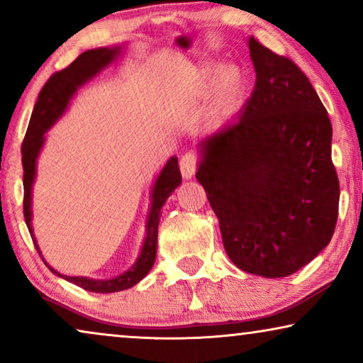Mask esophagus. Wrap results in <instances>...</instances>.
Instances as JSON below:
<instances>
[{
    "label": "esophagus",
    "instance_id": "esophagus-1",
    "mask_svg": "<svg viewBox=\"0 0 363 363\" xmlns=\"http://www.w3.org/2000/svg\"><path fill=\"white\" fill-rule=\"evenodd\" d=\"M180 170H182V175L185 180H190V178H193V175H195V170H196L195 155H191V153L183 155L180 158Z\"/></svg>",
    "mask_w": 363,
    "mask_h": 363
}]
</instances>
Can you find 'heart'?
Segmentation results:
<instances>
[{
	"instance_id": "b5f03b06",
	"label": "heart",
	"mask_w": 363,
	"mask_h": 363,
	"mask_svg": "<svg viewBox=\"0 0 363 363\" xmlns=\"http://www.w3.org/2000/svg\"><path fill=\"white\" fill-rule=\"evenodd\" d=\"M213 71L210 67L198 69L193 77V87L198 91L208 87L211 81ZM241 89V74L236 67L226 66L223 67L216 77V106L218 108H228L235 102Z\"/></svg>"
}]
</instances>
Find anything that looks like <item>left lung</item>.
<instances>
[{
    "label": "left lung",
    "mask_w": 363,
    "mask_h": 363,
    "mask_svg": "<svg viewBox=\"0 0 363 363\" xmlns=\"http://www.w3.org/2000/svg\"><path fill=\"white\" fill-rule=\"evenodd\" d=\"M256 84L240 118L200 142L196 180L240 269L294 274L334 235L339 178L332 123L309 79L291 59L247 41Z\"/></svg>",
    "instance_id": "8db88e82"
}]
</instances>
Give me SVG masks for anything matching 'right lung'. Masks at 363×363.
Instances as JSON below:
<instances>
[{
    "instance_id": "obj_1",
    "label": "right lung",
    "mask_w": 363,
    "mask_h": 363,
    "mask_svg": "<svg viewBox=\"0 0 363 363\" xmlns=\"http://www.w3.org/2000/svg\"><path fill=\"white\" fill-rule=\"evenodd\" d=\"M122 48L113 46V48H99L91 49V51L82 52L71 66H67L62 71L52 74L49 77V81L44 84L38 96V102L34 106L31 121H29L26 135H24L23 147H21V155H23V186H24V220H26V226L31 238L34 241V246L41 256L39 246L36 242V238L33 235V226H31V190L34 177H36V160L39 152L44 145V133L56 123L59 118L62 117V113L66 112V108L71 102L74 94L77 92V89L86 84L89 79H92L96 74L102 71L104 67H107L108 64L113 62L117 56H121ZM182 183L180 168H178V158L172 157L167 162V165L163 167L160 175L155 180L152 190V206L148 211L147 218V236L143 240V246L140 251V256L137 257L135 264L130 269L123 272V274L112 277V279H89V277L81 276H62L59 274L56 269H52L51 266L46 264L54 274L62 277L72 284H76L82 289L91 291V292H101V294H108V292H117V291H125L128 287L135 286L138 281H142L143 277L148 274V271L152 269L153 262H155L157 256V236H158V223H160L162 215V206L165 205L167 198L175 191V188ZM43 257V256H41ZM44 259V257H43Z\"/></svg>"
}]
</instances>
